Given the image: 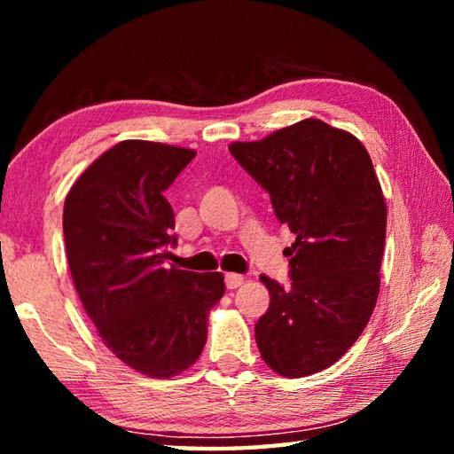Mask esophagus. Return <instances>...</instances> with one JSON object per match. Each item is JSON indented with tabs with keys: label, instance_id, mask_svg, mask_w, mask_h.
<instances>
[{
	"label": "esophagus",
	"instance_id": "1",
	"mask_svg": "<svg viewBox=\"0 0 454 454\" xmlns=\"http://www.w3.org/2000/svg\"><path fill=\"white\" fill-rule=\"evenodd\" d=\"M224 283H226V288H230V291H232V288H238V286L244 285V277L238 275V273H226Z\"/></svg>",
	"mask_w": 454,
	"mask_h": 454
}]
</instances>
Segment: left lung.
I'll return each instance as SVG.
<instances>
[{
	"instance_id": "left-lung-1",
	"label": "left lung",
	"mask_w": 454,
	"mask_h": 454,
	"mask_svg": "<svg viewBox=\"0 0 454 454\" xmlns=\"http://www.w3.org/2000/svg\"><path fill=\"white\" fill-rule=\"evenodd\" d=\"M228 150L296 234L291 286L259 277L271 296L255 324L259 353L286 379L320 372L359 340L379 298L387 200L369 152L320 119Z\"/></svg>"
}]
</instances>
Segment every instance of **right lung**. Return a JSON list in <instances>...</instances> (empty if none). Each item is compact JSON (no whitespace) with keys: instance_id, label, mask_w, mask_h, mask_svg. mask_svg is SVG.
I'll use <instances>...</instances> for the list:
<instances>
[{"instance_id":"1","label":"right lung","mask_w":454,"mask_h":454,"mask_svg":"<svg viewBox=\"0 0 454 454\" xmlns=\"http://www.w3.org/2000/svg\"><path fill=\"white\" fill-rule=\"evenodd\" d=\"M195 150L122 140L95 160L64 202V242L74 286L103 343L152 379H171L207 343L224 275L163 267L176 216L163 197Z\"/></svg>"}]
</instances>
